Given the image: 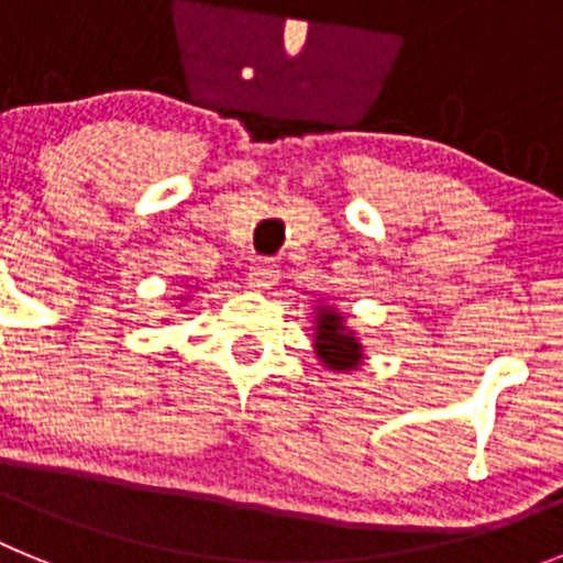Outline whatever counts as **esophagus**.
<instances>
[{"label": "esophagus", "instance_id": "1", "mask_svg": "<svg viewBox=\"0 0 563 563\" xmlns=\"http://www.w3.org/2000/svg\"><path fill=\"white\" fill-rule=\"evenodd\" d=\"M247 282L256 290H271L278 282V265L273 258H258V262H253L251 273H247Z\"/></svg>", "mask_w": 563, "mask_h": 563}]
</instances>
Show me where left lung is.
I'll list each match as a JSON object with an SVG mask.
<instances>
[{
    "label": "left lung",
    "mask_w": 563,
    "mask_h": 563,
    "mask_svg": "<svg viewBox=\"0 0 563 563\" xmlns=\"http://www.w3.org/2000/svg\"><path fill=\"white\" fill-rule=\"evenodd\" d=\"M316 346L324 363H330V369H355L361 361V343L352 338V332L343 330V318L335 312L318 316Z\"/></svg>",
    "instance_id": "1"
}]
</instances>
